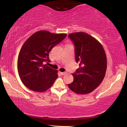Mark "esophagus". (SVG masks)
Wrapping results in <instances>:
<instances>
[{
    "instance_id": "obj_1",
    "label": "esophagus",
    "mask_w": 127,
    "mask_h": 127,
    "mask_svg": "<svg viewBox=\"0 0 127 127\" xmlns=\"http://www.w3.org/2000/svg\"><path fill=\"white\" fill-rule=\"evenodd\" d=\"M59 73L61 75H64L66 74V72H59Z\"/></svg>"
}]
</instances>
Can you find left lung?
Here are the masks:
<instances>
[{
  "instance_id": "obj_1",
  "label": "left lung",
  "mask_w": 127,
  "mask_h": 127,
  "mask_svg": "<svg viewBox=\"0 0 127 127\" xmlns=\"http://www.w3.org/2000/svg\"><path fill=\"white\" fill-rule=\"evenodd\" d=\"M75 45V59L79 68L72 74L74 81L68 87L79 94L90 93L98 87L105 77L107 59L105 50L98 40L85 32L70 34Z\"/></svg>"
}]
</instances>
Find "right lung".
I'll use <instances>...</instances> for the list:
<instances>
[{"mask_svg": "<svg viewBox=\"0 0 127 127\" xmlns=\"http://www.w3.org/2000/svg\"><path fill=\"white\" fill-rule=\"evenodd\" d=\"M66 34H54L46 31L36 32L24 43L19 53L17 70L20 79L30 90L43 92L52 86L58 78V70L45 62H49V53L60 43Z\"/></svg>", "mask_w": 127, "mask_h": 127, "instance_id": "1", "label": "right lung"}]
</instances>
